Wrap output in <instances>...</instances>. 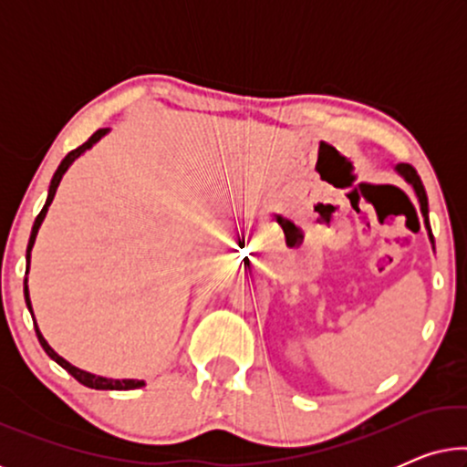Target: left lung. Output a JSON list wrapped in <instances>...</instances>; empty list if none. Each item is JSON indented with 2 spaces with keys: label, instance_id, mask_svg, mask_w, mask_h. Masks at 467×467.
Listing matches in <instances>:
<instances>
[{
  "label": "left lung",
  "instance_id": "obj_1",
  "mask_svg": "<svg viewBox=\"0 0 467 467\" xmlns=\"http://www.w3.org/2000/svg\"><path fill=\"white\" fill-rule=\"evenodd\" d=\"M395 170H398L400 174L404 176L406 182L412 184L414 193H417V197H419L420 213H423V216H425V227H427V232H430V240L433 242V235H431V229H430V219H427V213H430V210H427V193H425V189H423V182H420V178L417 174V170H414L412 165H408V163H400Z\"/></svg>",
  "mask_w": 467,
  "mask_h": 467
}]
</instances>
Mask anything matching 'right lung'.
Returning a JSON list of instances; mask_svg holds the SVG:
<instances>
[{
    "mask_svg": "<svg viewBox=\"0 0 467 467\" xmlns=\"http://www.w3.org/2000/svg\"><path fill=\"white\" fill-rule=\"evenodd\" d=\"M106 133H108V130H98V131H95L93 136L88 138L85 144L78 146V149H74L72 152H67L66 159H63L59 168H57L55 176H53V181H50V187H48V197H47V203H44L42 213L36 216L34 229H31V238H29V244H27V272H29V261H31V248H34V242H36L37 229H40L42 221H44V216H47V213H48V206H50V203H53V197H55V193H57V187H59V182H61L63 174H66L69 165H72V163L76 161V159H78V157L82 155V152L91 149V146H93L95 142H99V140L104 138ZM25 302H27V308H29V312H31V317H34V308H31L29 289H27V278H25ZM36 334H37V340H40V344H42V348L47 350V355L50 357V359L59 363V366H61L63 369H67V372L72 374L74 379L80 382V385H85V387H91V389H99V391H130V389H140V387H144V380H133V379H123V380H117V379H104V376H95V374H91V372H85V369H80V368L72 366V363L63 359L61 355H57L55 350L48 347V342L44 340V336L40 334V329H37V323H36Z\"/></svg>",
    "mask_w": 467,
    "mask_h": 467,
    "instance_id": "right-lung-1",
    "label": "right lung"
}]
</instances>
